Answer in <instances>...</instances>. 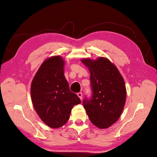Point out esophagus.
Returning <instances> with one entry per match:
<instances>
[{
    "label": "esophagus",
    "mask_w": 157,
    "mask_h": 157,
    "mask_svg": "<svg viewBox=\"0 0 157 157\" xmlns=\"http://www.w3.org/2000/svg\"><path fill=\"white\" fill-rule=\"evenodd\" d=\"M78 94V97H79V98H80L81 100L82 99V92H78V94Z\"/></svg>",
    "instance_id": "34e87169"
}]
</instances>
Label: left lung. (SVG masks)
Returning a JSON list of instances; mask_svg holds the SVG:
<instances>
[{
    "label": "left lung",
    "mask_w": 157,
    "mask_h": 157,
    "mask_svg": "<svg viewBox=\"0 0 157 157\" xmlns=\"http://www.w3.org/2000/svg\"><path fill=\"white\" fill-rule=\"evenodd\" d=\"M90 71L92 96L83 105L91 122L97 128H107L121 116L126 99L123 77L116 66L104 57L94 61L82 59Z\"/></svg>",
    "instance_id": "8db88e82"
}]
</instances>
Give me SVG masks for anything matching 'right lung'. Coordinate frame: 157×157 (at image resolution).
Wrapping results in <instances>:
<instances>
[{
	"mask_svg": "<svg viewBox=\"0 0 157 157\" xmlns=\"http://www.w3.org/2000/svg\"><path fill=\"white\" fill-rule=\"evenodd\" d=\"M65 61L55 56L40 67L31 85V98L40 118L50 128H58L69 119L73 106L81 103L70 91L64 75Z\"/></svg>",
	"mask_w": 157,
	"mask_h": 157,
	"instance_id": "obj_1",
	"label": "right lung"
}]
</instances>
